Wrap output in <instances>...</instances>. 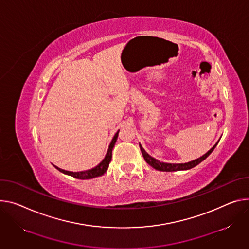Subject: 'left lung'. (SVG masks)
<instances>
[{
    "label": "left lung",
    "instance_id": "1",
    "mask_svg": "<svg viewBox=\"0 0 249 249\" xmlns=\"http://www.w3.org/2000/svg\"><path fill=\"white\" fill-rule=\"evenodd\" d=\"M217 145V143L203 156H201L200 158H198V159L196 160H194L192 162H189V163H185V164H168V163H161L160 161H158L156 159H154L153 157H151L148 153H146V151L143 149V147L140 145V149H141V152L143 154V157L145 161L151 166L153 167L154 169L158 170V171H163V172H175V171H182V170H189V169H192L194 167H196V165H198L200 162H202L203 160L206 159V158L213 151V149L215 148V146Z\"/></svg>",
    "mask_w": 249,
    "mask_h": 249
}]
</instances>
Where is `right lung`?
<instances>
[{"label":"right lung","instance_id":"add662e5","mask_svg":"<svg viewBox=\"0 0 249 249\" xmlns=\"http://www.w3.org/2000/svg\"><path fill=\"white\" fill-rule=\"evenodd\" d=\"M118 133L119 131L114 135V137H113L110 145H109V148H108V151H107V154L105 156V158L103 159V161L98 165L96 166L95 168L91 169V170H87V171H84V172H69V171H64V170H61L57 167H55L59 172L63 173V174H66L69 176H71L75 178H79V179H88V178H95V177H99V176H102L108 169V166H109V163L111 161V158H112V149L113 147H114V144L117 140V137H118Z\"/></svg>","mask_w":249,"mask_h":249}]
</instances>
